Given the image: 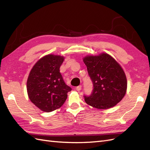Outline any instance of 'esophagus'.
I'll return each mask as SVG.
<instances>
[{"mask_svg":"<svg viewBox=\"0 0 150 150\" xmlns=\"http://www.w3.org/2000/svg\"><path fill=\"white\" fill-rule=\"evenodd\" d=\"M81 88H82V86H78V87L76 88V90L78 91H80Z\"/></svg>","mask_w":150,"mask_h":150,"instance_id":"34e87169","label":"esophagus"}]
</instances>
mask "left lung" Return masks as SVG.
I'll return each instance as SVG.
<instances>
[{
  "label": "left lung",
  "instance_id": "1",
  "mask_svg": "<svg viewBox=\"0 0 150 150\" xmlns=\"http://www.w3.org/2000/svg\"><path fill=\"white\" fill-rule=\"evenodd\" d=\"M88 74L93 83V91L84 96L88 105L100 110L114 107L125 96L127 79L121 65L110 54L102 52L98 56L83 57Z\"/></svg>",
  "mask_w": 150,
  "mask_h": 150
}]
</instances>
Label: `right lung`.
<instances>
[{
	"label": "right lung",
	"mask_w": 150,
	"mask_h": 150,
	"mask_svg": "<svg viewBox=\"0 0 150 150\" xmlns=\"http://www.w3.org/2000/svg\"><path fill=\"white\" fill-rule=\"evenodd\" d=\"M64 60V56L47 54L36 62L30 71L27 81L28 96L42 111L49 112L61 108L71 91L60 73Z\"/></svg>",
	"instance_id": "add662e5"
}]
</instances>
